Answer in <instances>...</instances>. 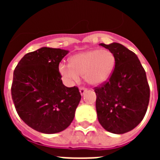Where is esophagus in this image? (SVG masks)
<instances>
[{"label": "esophagus", "mask_w": 160, "mask_h": 160, "mask_svg": "<svg viewBox=\"0 0 160 160\" xmlns=\"http://www.w3.org/2000/svg\"><path fill=\"white\" fill-rule=\"evenodd\" d=\"M87 89H86V88H83V87H82V88H80L79 89V92H80V94H81L82 96V95H84L85 94V93L87 92Z\"/></svg>", "instance_id": "34e87169"}]
</instances>
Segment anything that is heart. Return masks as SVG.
<instances>
[{
    "instance_id": "obj_1",
    "label": "heart",
    "mask_w": 160,
    "mask_h": 160,
    "mask_svg": "<svg viewBox=\"0 0 160 160\" xmlns=\"http://www.w3.org/2000/svg\"><path fill=\"white\" fill-rule=\"evenodd\" d=\"M115 63L114 53L108 49H89L73 55L70 65L59 64L58 70L67 84L78 82L82 76L89 85L98 86L111 77Z\"/></svg>"
}]
</instances>
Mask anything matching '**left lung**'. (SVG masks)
Here are the masks:
<instances>
[{
    "label": "left lung",
    "mask_w": 160,
    "mask_h": 160,
    "mask_svg": "<svg viewBox=\"0 0 160 160\" xmlns=\"http://www.w3.org/2000/svg\"><path fill=\"white\" fill-rule=\"evenodd\" d=\"M99 46L114 53L116 63L108 82L94 88L98 122L106 131L124 134L140 123L148 110L150 88L137 55L122 44Z\"/></svg>",
    "instance_id": "obj_1"
}]
</instances>
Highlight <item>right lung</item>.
<instances>
[{
	"mask_svg": "<svg viewBox=\"0 0 160 160\" xmlns=\"http://www.w3.org/2000/svg\"><path fill=\"white\" fill-rule=\"evenodd\" d=\"M69 53L42 47L28 53L13 72L11 94L18 115L33 130L44 134L64 131L74 118L81 94L78 87H66L59 63Z\"/></svg>",
	"mask_w": 160,
	"mask_h": 160,
	"instance_id": "obj_1",
	"label": "right lung"
}]
</instances>
